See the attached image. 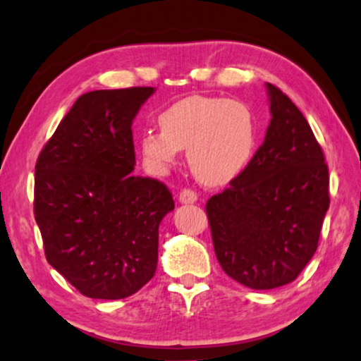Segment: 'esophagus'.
I'll return each mask as SVG.
<instances>
[{"mask_svg":"<svg viewBox=\"0 0 361 361\" xmlns=\"http://www.w3.org/2000/svg\"><path fill=\"white\" fill-rule=\"evenodd\" d=\"M178 200L181 204H192V202H196L197 195H196V191H192V190H183L180 192Z\"/></svg>","mask_w":361,"mask_h":361,"instance_id":"obj_1","label":"esophagus"}]
</instances>
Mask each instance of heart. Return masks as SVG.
<instances>
[{"mask_svg": "<svg viewBox=\"0 0 361 361\" xmlns=\"http://www.w3.org/2000/svg\"><path fill=\"white\" fill-rule=\"evenodd\" d=\"M161 130L140 137V152L154 171H165L188 149V165L206 185H224L250 165L258 144L255 114L242 101L190 96L159 114Z\"/></svg>", "mask_w": 361, "mask_h": 361, "instance_id": "b5f03b06", "label": "heart"}]
</instances>
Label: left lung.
<instances>
[{"instance_id": "left-lung-1", "label": "left lung", "mask_w": 361, "mask_h": 361, "mask_svg": "<svg viewBox=\"0 0 361 361\" xmlns=\"http://www.w3.org/2000/svg\"><path fill=\"white\" fill-rule=\"evenodd\" d=\"M270 126L250 165L207 201L222 270L252 289L298 278L317 250L329 209V169L296 104L267 83Z\"/></svg>"}]
</instances>
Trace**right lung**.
Returning a JSON list of instances; mask_svg holds the SVG:
<instances>
[{"label": "right lung", "mask_w": 361, "mask_h": 361, "mask_svg": "<svg viewBox=\"0 0 361 361\" xmlns=\"http://www.w3.org/2000/svg\"><path fill=\"white\" fill-rule=\"evenodd\" d=\"M150 86L81 94L35 164L34 216L45 258L85 296L124 299L155 275L164 183L130 175L132 121Z\"/></svg>", "instance_id": "add662e5"}]
</instances>
